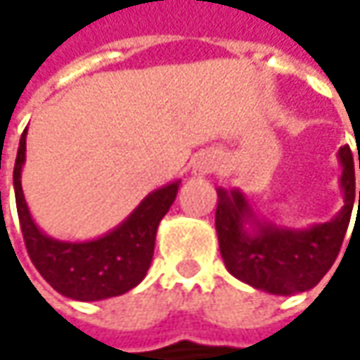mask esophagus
<instances>
[{
    "label": "esophagus",
    "instance_id": "1",
    "mask_svg": "<svg viewBox=\"0 0 360 360\" xmlns=\"http://www.w3.org/2000/svg\"><path fill=\"white\" fill-rule=\"evenodd\" d=\"M216 168H218V156L212 152H206V154H200L198 160L194 162L192 172H194V176H204V174L214 172Z\"/></svg>",
    "mask_w": 360,
    "mask_h": 360
}]
</instances>
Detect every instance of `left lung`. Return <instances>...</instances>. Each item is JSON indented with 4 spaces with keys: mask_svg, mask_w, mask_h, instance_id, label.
I'll return each mask as SVG.
<instances>
[{
    "mask_svg": "<svg viewBox=\"0 0 360 360\" xmlns=\"http://www.w3.org/2000/svg\"><path fill=\"white\" fill-rule=\"evenodd\" d=\"M337 158L345 204L328 222H319L309 229L278 226L260 218L238 188L216 190V234L224 266L232 276L278 297L304 292L321 283L339 256L356 202L351 148H339Z\"/></svg>",
    "mask_w": 360,
    "mask_h": 360,
    "instance_id": "1",
    "label": "left lung"
}]
</instances>
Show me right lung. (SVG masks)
Segmentation results:
<instances>
[{
    "label": "right lung",
    "mask_w": 360,
    "mask_h": 360,
    "mask_svg": "<svg viewBox=\"0 0 360 360\" xmlns=\"http://www.w3.org/2000/svg\"><path fill=\"white\" fill-rule=\"evenodd\" d=\"M25 138L27 130L21 134L18 148L13 190L25 248L39 274L53 290L82 302L120 297L138 286L150 269L160 220L176 200L180 180L150 192L126 220L98 238L82 242L58 240L35 224L21 190Z\"/></svg>",
    "instance_id": "1"
}]
</instances>
